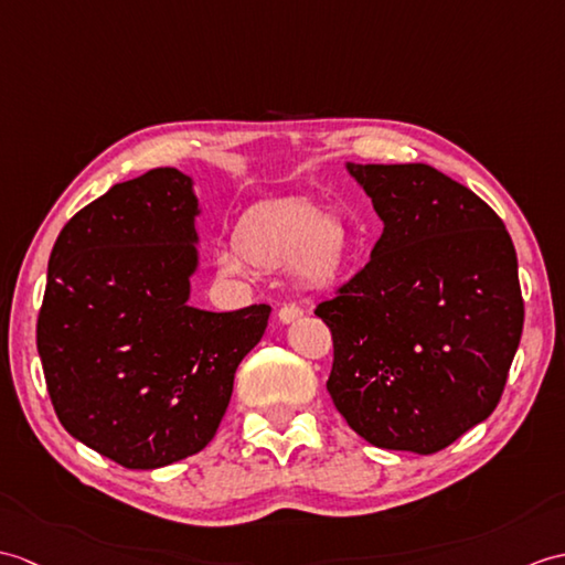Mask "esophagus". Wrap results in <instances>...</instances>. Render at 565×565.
I'll return each instance as SVG.
<instances>
[{
    "mask_svg": "<svg viewBox=\"0 0 565 565\" xmlns=\"http://www.w3.org/2000/svg\"><path fill=\"white\" fill-rule=\"evenodd\" d=\"M277 315H279L281 322H294L296 318H300V315H303V310H300V308L294 306V303H286V306L279 308Z\"/></svg>",
    "mask_w": 565,
    "mask_h": 565,
    "instance_id": "esophagus-1",
    "label": "esophagus"
}]
</instances>
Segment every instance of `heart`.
I'll list each match as a JSON object with an SVG mask.
<instances>
[{
	"instance_id": "obj_1",
	"label": "heart",
	"mask_w": 565,
	"mask_h": 565,
	"mask_svg": "<svg viewBox=\"0 0 565 565\" xmlns=\"http://www.w3.org/2000/svg\"><path fill=\"white\" fill-rule=\"evenodd\" d=\"M349 255L344 223L315 202L291 200L247 216L238 241L218 247L216 267L233 277L257 269H291L312 286L332 284Z\"/></svg>"
}]
</instances>
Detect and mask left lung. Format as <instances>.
<instances>
[{"label": "left lung", "instance_id": "1", "mask_svg": "<svg viewBox=\"0 0 565 565\" xmlns=\"http://www.w3.org/2000/svg\"><path fill=\"white\" fill-rule=\"evenodd\" d=\"M349 170L385 228L369 265L315 308L334 347L327 390L371 445L438 452L501 402L524 322L515 247L436 168Z\"/></svg>", "mask_w": 565, "mask_h": 565}]
</instances>
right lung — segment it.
I'll use <instances>...</instances> for the list:
<instances>
[{
  "mask_svg": "<svg viewBox=\"0 0 565 565\" xmlns=\"http://www.w3.org/2000/svg\"><path fill=\"white\" fill-rule=\"evenodd\" d=\"M196 200L192 180L153 168L76 212L47 262L38 353L60 424L127 469L204 450L269 306H188Z\"/></svg>",
  "mask_w": 565,
  "mask_h": 565,
  "instance_id": "right-lung-1",
  "label": "right lung"
}]
</instances>
